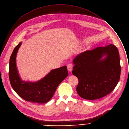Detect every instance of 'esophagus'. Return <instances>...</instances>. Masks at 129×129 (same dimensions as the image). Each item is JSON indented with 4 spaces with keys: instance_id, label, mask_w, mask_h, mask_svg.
Instances as JSON below:
<instances>
[{
    "instance_id": "esophagus-1",
    "label": "esophagus",
    "mask_w": 129,
    "mask_h": 129,
    "mask_svg": "<svg viewBox=\"0 0 129 129\" xmlns=\"http://www.w3.org/2000/svg\"><path fill=\"white\" fill-rule=\"evenodd\" d=\"M73 68V65L72 64H69L67 65V69L69 72H72Z\"/></svg>"
}]
</instances>
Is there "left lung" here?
Returning a JSON list of instances; mask_svg holds the SVG:
<instances>
[{
    "instance_id": "8db88e82",
    "label": "left lung",
    "mask_w": 129,
    "mask_h": 129,
    "mask_svg": "<svg viewBox=\"0 0 129 129\" xmlns=\"http://www.w3.org/2000/svg\"><path fill=\"white\" fill-rule=\"evenodd\" d=\"M104 56L106 57L103 59ZM72 73L79 80L77 92L82 98L96 100L111 92L118 83L121 66L117 48L98 47L78 55Z\"/></svg>"
}]
</instances>
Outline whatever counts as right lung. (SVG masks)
<instances>
[{"mask_svg": "<svg viewBox=\"0 0 129 129\" xmlns=\"http://www.w3.org/2000/svg\"><path fill=\"white\" fill-rule=\"evenodd\" d=\"M21 44L19 43L15 47L10 58L9 76L11 86L21 98L27 101L45 103L52 98L58 85L68 76L67 67L53 69L36 82L22 81L16 65V54Z\"/></svg>", "mask_w": 129, "mask_h": 129, "instance_id": "obj_1", "label": "right lung"}]
</instances>
